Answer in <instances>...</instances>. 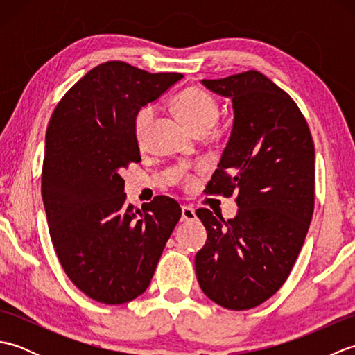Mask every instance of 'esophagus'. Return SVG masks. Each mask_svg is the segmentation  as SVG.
<instances>
[{
  "instance_id": "esophagus-1",
  "label": "esophagus",
  "mask_w": 355,
  "mask_h": 355,
  "mask_svg": "<svg viewBox=\"0 0 355 355\" xmlns=\"http://www.w3.org/2000/svg\"><path fill=\"white\" fill-rule=\"evenodd\" d=\"M197 218V215H195V209L192 206H183L182 207V220L183 221H192Z\"/></svg>"
}]
</instances>
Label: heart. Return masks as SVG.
Segmentation results:
<instances>
[{
  "label": "heart",
  "mask_w": 355,
  "mask_h": 355,
  "mask_svg": "<svg viewBox=\"0 0 355 355\" xmlns=\"http://www.w3.org/2000/svg\"><path fill=\"white\" fill-rule=\"evenodd\" d=\"M177 114L183 119V122L195 132H207L215 125L220 116L218 102L212 94L198 87H187L180 92L172 101ZM155 107L154 105H145L134 116V137L139 145H145L149 128L154 122ZM186 186H192L195 178L192 175L186 177Z\"/></svg>",
  "instance_id": "obj_1"
}]
</instances>
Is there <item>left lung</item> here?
<instances>
[{"instance_id": "obj_1", "label": "left lung", "mask_w": 355, "mask_h": 355, "mask_svg": "<svg viewBox=\"0 0 355 355\" xmlns=\"http://www.w3.org/2000/svg\"><path fill=\"white\" fill-rule=\"evenodd\" d=\"M202 84L230 97L235 110L209 193H235L239 210L227 221L197 210L207 241L195 256V271L215 304L250 310L285 284L304 245L314 210V143L296 102L262 73Z\"/></svg>"}]
</instances>
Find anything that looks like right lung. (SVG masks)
Wrapping results in <instances>:
<instances>
[{"instance_id": "add662e5", "label": "right lung", "mask_w": 355, "mask_h": 355, "mask_svg": "<svg viewBox=\"0 0 355 355\" xmlns=\"http://www.w3.org/2000/svg\"><path fill=\"white\" fill-rule=\"evenodd\" d=\"M182 78L103 62L51 114L41 173L50 238L65 275L96 302L120 305L140 296L182 216L178 202L163 195L134 207L120 175L141 160L135 112Z\"/></svg>"}]
</instances>
